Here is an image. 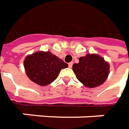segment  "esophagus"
<instances>
[{
  "mask_svg": "<svg viewBox=\"0 0 129 129\" xmlns=\"http://www.w3.org/2000/svg\"><path fill=\"white\" fill-rule=\"evenodd\" d=\"M72 64H73V62H70L69 64H68V66L70 68H71L72 67Z\"/></svg>",
  "mask_w": 129,
  "mask_h": 129,
  "instance_id": "34e87169",
  "label": "esophagus"
}]
</instances>
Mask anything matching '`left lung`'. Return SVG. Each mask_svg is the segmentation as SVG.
I'll return each mask as SVG.
<instances>
[{
	"label": "left lung",
	"mask_w": 129,
	"mask_h": 129,
	"mask_svg": "<svg viewBox=\"0 0 129 129\" xmlns=\"http://www.w3.org/2000/svg\"><path fill=\"white\" fill-rule=\"evenodd\" d=\"M77 79L87 87H95L103 84L108 77L110 64L97 54H87L72 65Z\"/></svg>",
	"instance_id": "left-lung-1"
}]
</instances>
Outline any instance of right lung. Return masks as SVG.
I'll return each instance as SVG.
<instances>
[{"mask_svg": "<svg viewBox=\"0 0 129 129\" xmlns=\"http://www.w3.org/2000/svg\"><path fill=\"white\" fill-rule=\"evenodd\" d=\"M23 66L28 77L41 86L51 84L68 64L50 52L39 51L26 57Z\"/></svg>", "mask_w": 129, "mask_h": 129, "instance_id": "1", "label": "right lung"}]
</instances>
